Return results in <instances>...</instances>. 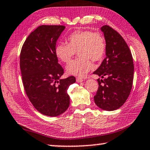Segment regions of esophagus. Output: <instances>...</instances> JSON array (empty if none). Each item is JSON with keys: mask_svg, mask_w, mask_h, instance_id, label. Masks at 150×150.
I'll list each match as a JSON object with an SVG mask.
<instances>
[{"mask_svg": "<svg viewBox=\"0 0 150 150\" xmlns=\"http://www.w3.org/2000/svg\"><path fill=\"white\" fill-rule=\"evenodd\" d=\"M83 79H81V78H79V77H78V78H76V82H79V83H80V82H82V81H83Z\"/></svg>", "mask_w": 150, "mask_h": 150, "instance_id": "1", "label": "esophagus"}]
</instances>
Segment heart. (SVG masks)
<instances>
[{"instance_id":"obj_1","label":"heart","mask_w":150,"mask_h":150,"mask_svg":"<svg viewBox=\"0 0 150 150\" xmlns=\"http://www.w3.org/2000/svg\"><path fill=\"white\" fill-rule=\"evenodd\" d=\"M68 44L58 43L55 47V56L64 64H68L76 51L79 58L66 67L70 75L84 77L93 68V63L99 62L104 57L106 45L104 38L98 32L89 30H76L67 37Z\"/></svg>"}]
</instances>
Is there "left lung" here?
I'll use <instances>...</instances> for the list:
<instances>
[{
    "label": "left lung",
    "mask_w": 150,
    "mask_h": 150,
    "mask_svg": "<svg viewBox=\"0 0 150 150\" xmlns=\"http://www.w3.org/2000/svg\"><path fill=\"white\" fill-rule=\"evenodd\" d=\"M101 30L105 40L106 57L93 72L102 79H97L99 88L94 101L101 109L114 111L125 103L131 93L134 76L133 57L127 42L116 30L107 25Z\"/></svg>",
    "instance_id": "obj_1"
}]
</instances>
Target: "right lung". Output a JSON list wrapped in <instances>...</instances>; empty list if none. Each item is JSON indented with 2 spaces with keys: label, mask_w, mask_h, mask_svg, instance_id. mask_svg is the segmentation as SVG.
<instances>
[{
  "label": "right lung",
  "mask_w": 150,
  "mask_h": 150,
  "mask_svg": "<svg viewBox=\"0 0 150 150\" xmlns=\"http://www.w3.org/2000/svg\"><path fill=\"white\" fill-rule=\"evenodd\" d=\"M66 28L64 25L38 27L23 43L20 53V70L26 95L41 114L58 116L68 110L70 96L67 90L74 76L61 79L64 69L58 64L55 47Z\"/></svg>",
  "instance_id": "add662e5"
}]
</instances>
